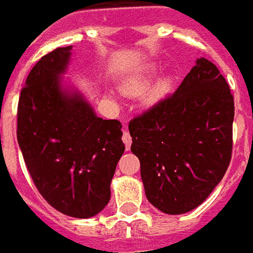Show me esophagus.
Listing matches in <instances>:
<instances>
[{
  "mask_svg": "<svg viewBox=\"0 0 253 253\" xmlns=\"http://www.w3.org/2000/svg\"><path fill=\"white\" fill-rule=\"evenodd\" d=\"M123 141H124L126 149H129V147L132 144V137H130V134H129V132H126V130H124V133H123Z\"/></svg>",
  "mask_w": 253,
  "mask_h": 253,
  "instance_id": "obj_1",
  "label": "esophagus"
}]
</instances>
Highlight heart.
<instances>
[{"label":"heart","mask_w":253,"mask_h":253,"mask_svg":"<svg viewBox=\"0 0 253 253\" xmlns=\"http://www.w3.org/2000/svg\"><path fill=\"white\" fill-rule=\"evenodd\" d=\"M158 70H159V67L156 64H149L144 70H141L139 73L128 77L120 84L121 93L124 94V95H128V97H139V95H141L147 90V87L151 84V81L154 79V77L158 73ZM172 84H174V81H172V78L169 75H166V77H162V78L158 79L148 88V91L145 93V104H158L159 101L166 98L171 93V90H172Z\"/></svg>","instance_id":"heart-1"}]
</instances>
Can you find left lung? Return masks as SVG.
<instances>
[{"label":"left lung","mask_w":253,"mask_h":253,"mask_svg":"<svg viewBox=\"0 0 253 253\" xmlns=\"http://www.w3.org/2000/svg\"><path fill=\"white\" fill-rule=\"evenodd\" d=\"M235 101L220 70L197 59L172 95L129 123L147 200L167 214L200 206L232 158Z\"/></svg>","instance_id":"left-lung-1"}]
</instances>
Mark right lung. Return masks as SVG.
<instances>
[{
    "label": "right lung",
    "mask_w": 253,
    "mask_h": 253,
    "mask_svg": "<svg viewBox=\"0 0 253 253\" xmlns=\"http://www.w3.org/2000/svg\"><path fill=\"white\" fill-rule=\"evenodd\" d=\"M71 48L51 51L33 66L17 109V141L33 183L70 217L98 214L125 151L119 120L97 117L82 93L62 84Z\"/></svg>",
    "instance_id": "add662e5"
}]
</instances>
